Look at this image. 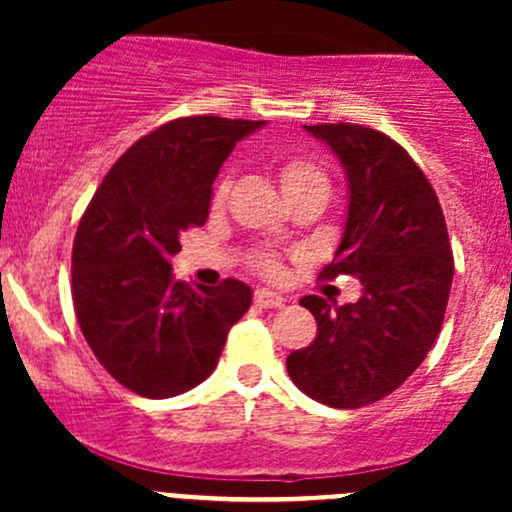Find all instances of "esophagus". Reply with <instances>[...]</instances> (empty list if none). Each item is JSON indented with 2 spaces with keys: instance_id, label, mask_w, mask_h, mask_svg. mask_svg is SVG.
Masks as SVG:
<instances>
[{
  "instance_id": "34e87169",
  "label": "esophagus",
  "mask_w": 512,
  "mask_h": 512,
  "mask_svg": "<svg viewBox=\"0 0 512 512\" xmlns=\"http://www.w3.org/2000/svg\"><path fill=\"white\" fill-rule=\"evenodd\" d=\"M255 304L262 309H280L285 304V297H280L277 292H270V289H257Z\"/></svg>"
}]
</instances>
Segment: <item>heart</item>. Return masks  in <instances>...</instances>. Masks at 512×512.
Segmentation results:
<instances>
[{
  "label": "heart",
  "mask_w": 512,
  "mask_h": 512,
  "mask_svg": "<svg viewBox=\"0 0 512 512\" xmlns=\"http://www.w3.org/2000/svg\"><path fill=\"white\" fill-rule=\"evenodd\" d=\"M277 178H280V188L285 193L289 203L302 198H327L329 195V175L322 165H317L309 158H285L277 165ZM232 180L230 175H223V178L215 183L213 195H210V208L223 210L227 203V195H230ZM252 267L260 272L262 277H270V280H277L282 275V262L280 257L272 255V252H257L252 255Z\"/></svg>",
  "instance_id": "1"
}]
</instances>
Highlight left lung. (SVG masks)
I'll use <instances>...</instances> for the list:
<instances>
[{
  "label": "left lung",
  "mask_w": 512,
  "mask_h": 512,
  "mask_svg": "<svg viewBox=\"0 0 512 512\" xmlns=\"http://www.w3.org/2000/svg\"><path fill=\"white\" fill-rule=\"evenodd\" d=\"M304 131L332 148L349 183L342 242L319 277L352 275L364 294L342 307L304 297L317 337L287 356V371L309 399L361 409L399 389L436 342L453 282L451 242L436 190L399 143L354 123Z\"/></svg>",
  "instance_id": "1"
}]
</instances>
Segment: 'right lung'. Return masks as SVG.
Listing matches in <instances>:
<instances>
[{"label": "right lung", "instance_id": "right-lung-1", "mask_svg": "<svg viewBox=\"0 0 512 512\" xmlns=\"http://www.w3.org/2000/svg\"><path fill=\"white\" fill-rule=\"evenodd\" d=\"M262 121L188 116L163 123L113 163L91 198L71 252L79 327L103 369L146 399L203 384L218 366L252 289L225 280L185 285L170 257L205 225L220 165Z\"/></svg>", "mask_w": 512, "mask_h": 512}]
</instances>
